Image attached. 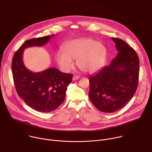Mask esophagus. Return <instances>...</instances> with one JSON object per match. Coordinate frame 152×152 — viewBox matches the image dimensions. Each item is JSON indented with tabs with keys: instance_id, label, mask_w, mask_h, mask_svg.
I'll return each mask as SVG.
<instances>
[{
	"instance_id": "1",
	"label": "esophagus",
	"mask_w": 152,
	"mask_h": 152,
	"mask_svg": "<svg viewBox=\"0 0 152 152\" xmlns=\"http://www.w3.org/2000/svg\"><path fill=\"white\" fill-rule=\"evenodd\" d=\"M79 78V76H78V75H75V76H73V81L76 80H77Z\"/></svg>"
}]
</instances>
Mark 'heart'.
<instances>
[{
  "mask_svg": "<svg viewBox=\"0 0 152 152\" xmlns=\"http://www.w3.org/2000/svg\"><path fill=\"white\" fill-rule=\"evenodd\" d=\"M59 52L56 61L64 72H69L74 66L73 60H76L77 67L86 73H94L105 64L107 49L104 45L95 39L85 38L71 40Z\"/></svg>",
  "mask_w": 152,
  "mask_h": 152,
  "instance_id": "b5f03b06",
  "label": "heart"
}]
</instances>
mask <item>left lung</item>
I'll return each mask as SVG.
<instances>
[{"mask_svg": "<svg viewBox=\"0 0 152 152\" xmlns=\"http://www.w3.org/2000/svg\"><path fill=\"white\" fill-rule=\"evenodd\" d=\"M118 53L110 65L90 77V99L103 113L119 110L136 92L140 72L134 49L120 38H112Z\"/></svg>", "mask_w": 152, "mask_h": 152, "instance_id": "8db88e82", "label": "left lung"}]
</instances>
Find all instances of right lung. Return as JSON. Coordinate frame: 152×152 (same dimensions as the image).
Segmentation results:
<instances>
[{"label": "right lung", "mask_w": 152, "mask_h": 152, "mask_svg": "<svg viewBox=\"0 0 152 152\" xmlns=\"http://www.w3.org/2000/svg\"><path fill=\"white\" fill-rule=\"evenodd\" d=\"M54 34L28 39L14 55L12 73L18 95L32 109L39 112H51L64 102L67 86L72 81V74L56 68L34 73L28 70L23 61L24 50L32 46H42Z\"/></svg>", "instance_id": "1"}]
</instances>
